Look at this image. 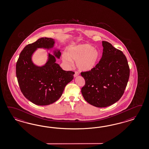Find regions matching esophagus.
Wrapping results in <instances>:
<instances>
[{
  "label": "esophagus",
  "mask_w": 149,
  "mask_h": 149,
  "mask_svg": "<svg viewBox=\"0 0 149 149\" xmlns=\"http://www.w3.org/2000/svg\"><path fill=\"white\" fill-rule=\"evenodd\" d=\"M79 75V72L75 71V74H74V77H76V76H78Z\"/></svg>",
  "instance_id": "34e87169"
}]
</instances>
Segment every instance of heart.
<instances>
[{
	"label": "heart",
	"instance_id": "heart-1",
	"mask_svg": "<svg viewBox=\"0 0 149 149\" xmlns=\"http://www.w3.org/2000/svg\"><path fill=\"white\" fill-rule=\"evenodd\" d=\"M100 58L98 51L88 44H83L70 48L62 58L68 65H72V61H76L77 68L81 71H90L97 65Z\"/></svg>",
	"mask_w": 149,
	"mask_h": 149
}]
</instances>
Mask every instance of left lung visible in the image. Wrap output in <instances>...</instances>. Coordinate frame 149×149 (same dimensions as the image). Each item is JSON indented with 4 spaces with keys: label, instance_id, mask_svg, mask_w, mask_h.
Masks as SVG:
<instances>
[{
    "label": "left lung",
    "instance_id": "1",
    "mask_svg": "<svg viewBox=\"0 0 149 149\" xmlns=\"http://www.w3.org/2000/svg\"><path fill=\"white\" fill-rule=\"evenodd\" d=\"M102 58L94 68L82 72L85 84L81 89L84 100L98 108L118 101L127 86L130 68L123 53L107 41H102Z\"/></svg>",
    "mask_w": 149,
    "mask_h": 149
}]
</instances>
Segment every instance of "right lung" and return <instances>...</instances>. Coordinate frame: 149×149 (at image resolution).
I'll return each mask as SVG.
<instances>
[{
    "label": "right lung",
    "mask_w": 149,
    "mask_h": 149,
    "mask_svg": "<svg viewBox=\"0 0 149 149\" xmlns=\"http://www.w3.org/2000/svg\"><path fill=\"white\" fill-rule=\"evenodd\" d=\"M54 40L41 38L26 46L21 52L16 64V75L20 91L26 98L34 104L47 105L53 103L61 96L65 86L74 78L75 73L63 70L56 63L55 58L49 54L48 60L42 67L34 65L32 55L37 48H51ZM60 58V51L54 52Z\"/></svg>",
    "instance_id": "1"
}]
</instances>
